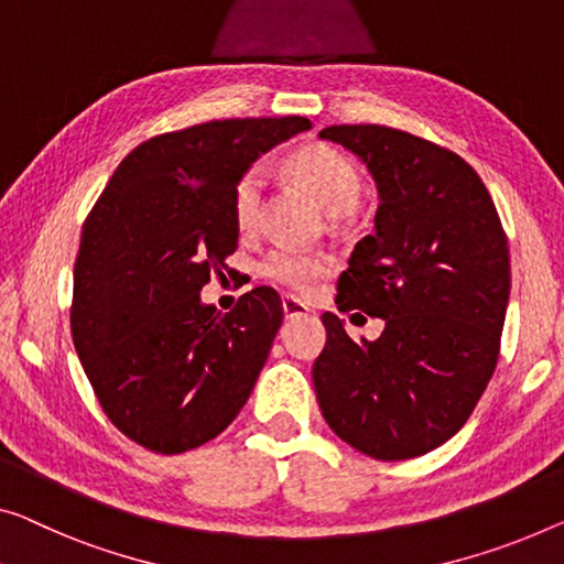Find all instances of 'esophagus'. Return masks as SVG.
I'll return each instance as SVG.
<instances>
[{"instance_id":"esophagus-1","label":"esophagus","mask_w":564,"mask_h":564,"mask_svg":"<svg viewBox=\"0 0 564 564\" xmlns=\"http://www.w3.org/2000/svg\"><path fill=\"white\" fill-rule=\"evenodd\" d=\"M281 306H283V316L285 318H296V316H306L308 314V306L301 304V301L293 299V296H283L281 299Z\"/></svg>"}]
</instances>
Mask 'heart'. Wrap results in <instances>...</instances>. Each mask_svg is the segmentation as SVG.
Listing matches in <instances>:
<instances>
[{
    "mask_svg": "<svg viewBox=\"0 0 564 564\" xmlns=\"http://www.w3.org/2000/svg\"><path fill=\"white\" fill-rule=\"evenodd\" d=\"M291 172L314 192L318 205L332 217L347 215L357 205L359 195H362V180H359L355 164L332 147L316 144L299 149L291 156ZM265 182L268 172L263 164L250 166L238 180V187H235L232 195V213L235 223L242 230L256 228L260 207H263ZM329 271V256L304 253V250L293 248H275L263 260V275L293 293H308L311 285L324 279Z\"/></svg>",
    "mask_w": 564,
    "mask_h": 564,
    "instance_id": "heart-1",
    "label": "heart"
}]
</instances>
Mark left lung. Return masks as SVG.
<instances>
[{
	"instance_id": "obj_1",
	"label": "left lung",
	"mask_w": 564,
	"mask_h": 564,
	"mask_svg": "<svg viewBox=\"0 0 564 564\" xmlns=\"http://www.w3.org/2000/svg\"><path fill=\"white\" fill-rule=\"evenodd\" d=\"M318 139L351 151L380 197L375 232L339 275L336 306L384 322L375 341H351L344 318L322 316L318 408L365 456H423L464 427L497 369L507 235L481 176L453 151L375 123L329 126Z\"/></svg>"
}]
</instances>
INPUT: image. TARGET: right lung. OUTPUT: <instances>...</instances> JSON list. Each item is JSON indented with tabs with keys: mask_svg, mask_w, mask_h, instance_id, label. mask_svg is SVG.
Masks as SVG:
<instances>
[{
	"mask_svg": "<svg viewBox=\"0 0 564 564\" xmlns=\"http://www.w3.org/2000/svg\"><path fill=\"white\" fill-rule=\"evenodd\" d=\"M308 129L301 116L228 119L149 139L83 225L75 351L111 423L144 448L213 441L253 392L283 322L279 293L260 285L223 314L199 291L238 248L240 176Z\"/></svg>",
	"mask_w": 564,
	"mask_h": 564,
	"instance_id": "obj_1",
	"label": "right lung"
}]
</instances>
